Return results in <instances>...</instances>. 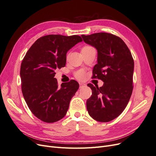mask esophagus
I'll return each mask as SVG.
<instances>
[{
    "label": "esophagus",
    "instance_id": "esophagus-1",
    "mask_svg": "<svg viewBox=\"0 0 156 156\" xmlns=\"http://www.w3.org/2000/svg\"><path fill=\"white\" fill-rule=\"evenodd\" d=\"M86 86V84L84 83H79V87L80 88H82L83 87H85Z\"/></svg>",
    "mask_w": 156,
    "mask_h": 156
}]
</instances>
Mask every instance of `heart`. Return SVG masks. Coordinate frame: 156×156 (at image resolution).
Wrapping results in <instances>:
<instances>
[{
  "label": "heart",
  "mask_w": 156,
  "mask_h": 156,
  "mask_svg": "<svg viewBox=\"0 0 156 156\" xmlns=\"http://www.w3.org/2000/svg\"><path fill=\"white\" fill-rule=\"evenodd\" d=\"M91 48L92 47H90V46H85V47H84L83 49H88V48ZM84 76H85V72H84V70H83V69H80L75 73V77L78 79H83L84 78Z\"/></svg>",
  "instance_id": "obj_1"
}]
</instances>
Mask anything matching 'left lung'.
Segmentation results:
<instances>
[{"label": "left lung", "instance_id": "left-lung-1", "mask_svg": "<svg viewBox=\"0 0 156 156\" xmlns=\"http://www.w3.org/2000/svg\"><path fill=\"white\" fill-rule=\"evenodd\" d=\"M81 36L85 43L98 50V64L93 68V77L104 83L100 88L88 84L92 93L87 101V111L98 122L111 121L124 111L131 98L133 58L119 36L106 32Z\"/></svg>", "mask_w": 156, "mask_h": 156}]
</instances>
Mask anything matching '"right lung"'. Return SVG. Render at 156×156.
Returning <instances> with one entry per match:
<instances>
[{"label": "right lung", "mask_w": 156, "mask_h": 156, "mask_svg": "<svg viewBox=\"0 0 156 156\" xmlns=\"http://www.w3.org/2000/svg\"><path fill=\"white\" fill-rule=\"evenodd\" d=\"M82 41L77 35L44 36L32 44L23 58L20 69L23 95L33 115L41 121L53 123L66 115L79 85L71 80L58 87L55 71L65 66L67 52Z\"/></svg>", "instance_id": "1"}]
</instances>
